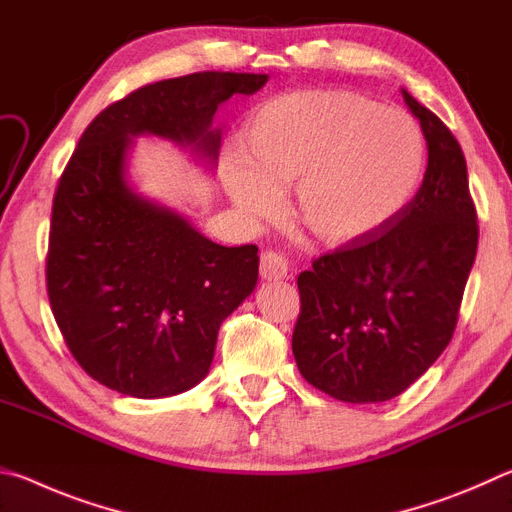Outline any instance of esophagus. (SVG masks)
Instances as JSON below:
<instances>
[{"label": "esophagus", "instance_id": "esophagus-1", "mask_svg": "<svg viewBox=\"0 0 512 512\" xmlns=\"http://www.w3.org/2000/svg\"><path fill=\"white\" fill-rule=\"evenodd\" d=\"M259 275H262V280H284L289 275V262L280 253L266 250L262 262H259Z\"/></svg>", "mask_w": 512, "mask_h": 512}]
</instances>
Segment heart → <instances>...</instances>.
<instances>
[{
    "label": "heart",
    "mask_w": 512,
    "mask_h": 512,
    "mask_svg": "<svg viewBox=\"0 0 512 512\" xmlns=\"http://www.w3.org/2000/svg\"><path fill=\"white\" fill-rule=\"evenodd\" d=\"M246 155L225 151L221 178L239 210L266 219L298 185V219L348 246L391 225L418 194L427 142L409 112L348 90L275 97L248 117Z\"/></svg>",
    "instance_id": "b5f03b06"
}]
</instances>
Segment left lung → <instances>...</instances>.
<instances>
[{"label":"left lung","mask_w":512,"mask_h":512,"mask_svg":"<svg viewBox=\"0 0 512 512\" xmlns=\"http://www.w3.org/2000/svg\"><path fill=\"white\" fill-rule=\"evenodd\" d=\"M402 97L429 151L418 194L377 235L298 275L291 348L300 375L350 404L393 400L443 354L479 244L461 144L409 92Z\"/></svg>","instance_id":"obj_1"}]
</instances>
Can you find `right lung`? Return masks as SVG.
I'll list each match as a JSON object with an SVG mask.
<instances>
[{
    "label": "right lung",
    "mask_w": 512,
    "mask_h": 512,
    "mask_svg": "<svg viewBox=\"0 0 512 512\" xmlns=\"http://www.w3.org/2000/svg\"><path fill=\"white\" fill-rule=\"evenodd\" d=\"M266 74L198 72L115 101L85 128L51 207L47 293L69 352L99 384L155 400L210 372L219 327L250 293L257 246H219L183 214L137 194L128 151L137 135L189 146L210 164L212 117Z\"/></svg>",
    "instance_id": "right-lung-1"
}]
</instances>
